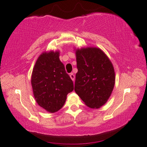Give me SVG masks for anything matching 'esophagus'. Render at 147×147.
<instances>
[{"label":"esophagus","instance_id":"obj_1","mask_svg":"<svg viewBox=\"0 0 147 147\" xmlns=\"http://www.w3.org/2000/svg\"><path fill=\"white\" fill-rule=\"evenodd\" d=\"M70 77L71 78V79L73 81H75V75H74L73 73H71L70 75Z\"/></svg>","mask_w":147,"mask_h":147}]
</instances>
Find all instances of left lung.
<instances>
[{"instance_id": "8db88e82", "label": "left lung", "mask_w": 147, "mask_h": 147, "mask_svg": "<svg viewBox=\"0 0 147 147\" xmlns=\"http://www.w3.org/2000/svg\"><path fill=\"white\" fill-rule=\"evenodd\" d=\"M77 67L75 91L91 109H99L110 98L115 86L112 62L98 47L75 49Z\"/></svg>"}]
</instances>
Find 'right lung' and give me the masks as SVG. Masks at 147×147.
<instances>
[{
  "mask_svg": "<svg viewBox=\"0 0 147 147\" xmlns=\"http://www.w3.org/2000/svg\"><path fill=\"white\" fill-rule=\"evenodd\" d=\"M59 56V51L42 53L35 63L31 77L36 102L51 113L62 109L67 94L74 90L73 82Z\"/></svg>",
  "mask_w": 147,
  "mask_h": 147,
  "instance_id": "right-lung-1",
  "label": "right lung"
}]
</instances>
